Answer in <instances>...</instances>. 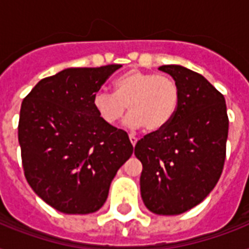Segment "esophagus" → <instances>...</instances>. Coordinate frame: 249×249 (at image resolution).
Listing matches in <instances>:
<instances>
[{
    "instance_id": "obj_1",
    "label": "esophagus",
    "mask_w": 249,
    "mask_h": 249,
    "mask_svg": "<svg viewBox=\"0 0 249 249\" xmlns=\"http://www.w3.org/2000/svg\"><path fill=\"white\" fill-rule=\"evenodd\" d=\"M129 140H130V143H132V146L134 147L137 144V138L133 134H129Z\"/></svg>"
}]
</instances>
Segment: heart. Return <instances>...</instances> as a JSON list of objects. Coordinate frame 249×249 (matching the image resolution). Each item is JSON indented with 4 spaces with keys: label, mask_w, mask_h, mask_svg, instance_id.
<instances>
[{
    "label": "heart",
    "mask_w": 249,
    "mask_h": 249,
    "mask_svg": "<svg viewBox=\"0 0 249 249\" xmlns=\"http://www.w3.org/2000/svg\"><path fill=\"white\" fill-rule=\"evenodd\" d=\"M179 90L165 75L132 70L113 81V93L99 90L94 94L93 107L106 125L113 126L130 113L125 124L130 129L146 126L147 132L163 130L174 117Z\"/></svg>",
    "instance_id": "heart-1"
}]
</instances>
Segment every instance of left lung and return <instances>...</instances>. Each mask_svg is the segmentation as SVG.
<instances>
[{
  "instance_id": "8db88e82",
  "label": "left lung",
  "mask_w": 249,
  "mask_h": 249,
  "mask_svg": "<svg viewBox=\"0 0 249 249\" xmlns=\"http://www.w3.org/2000/svg\"><path fill=\"white\" fill-rule=\"evenodd\" d=\"M179 90L177 112L163 130L134 148L142 163L141 196L148 211L176 216L196 207L214 189L224 169L229 119L224 95L189 68L159 67Z\"/></svg>"
}]
</instances>
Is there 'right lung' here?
Instances as JSON below:
<instances>
[{"label": "right lung", "instance_id": "add662e5", "mask_svg": "<svg viewBox=\"0 0 249 249\" xmlns=\"http://www.w3.org/2000/svg\"><path fill=\"white\" fill-rule=\"evenodd\" d=\"M120 67L67 68L38 81L21 103L18 138L25 178L59 212L101 209L132 156L126 132L106 125L93 107L94 94Z\"/></svg>", "mask_w": 249, "mask_h": 249}]
</instances>
